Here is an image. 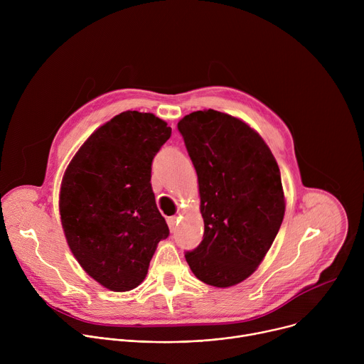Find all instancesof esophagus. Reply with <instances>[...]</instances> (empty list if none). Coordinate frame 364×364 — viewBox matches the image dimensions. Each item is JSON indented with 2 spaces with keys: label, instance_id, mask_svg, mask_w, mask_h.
<instances>
[{
  "label": "esophagus",
  "instance_id": "34e87169",
  "mask_svg": "<svg viewBox=\"0 0 364 364\" xmlns=\"http://www.w3.org/2000/svg\"><path fill=\"white\" fill-rule=\"evenodd\" d=\"M167 223H168L170 230L173 232V230H176V228H177V225H178V218H177V216H171V218L167 219Z\"/></svg>",
  "mask_w": 364,
  "mask_h": 364
}]
</instances>
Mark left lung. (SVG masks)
Segmentation results:
<instances>
[{"label":"left lung","mask_w":364,"mask_h":364,"mask_svg":"<svg viewBox=\"0 0 364 364\" xmlns=\"http://www.w3.org/2000/svg\"><path fill=\"white\" fill-rule=\"evenodd\" d=\"M178 131L197 173L204 222L203 240L186 261L201 282L233 287L261 265L282 225L279 167L262 136L225 112H191Z\"/></svg>","instance_id":"left-lung-1"}]
</instances>
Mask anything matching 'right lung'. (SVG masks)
<instances>
[{
	"label": "right lung",
	"instance_id": "obj_1",
	"mask_svg": "<svg viewBox=\"0 0 364 364\" xmlns=\"http://www.w3.org/2000/svg\"><path fill=\"white\" fill-rule=\"evenodd\" d=\"M167 122L127 111L99 127L69 163L59 194L62 228L83 271L115 292L136 288L170 233L151 187Z\"/></svg>",
	"mask_w": 364,
	"mask_h": 364
}]
</instances>
